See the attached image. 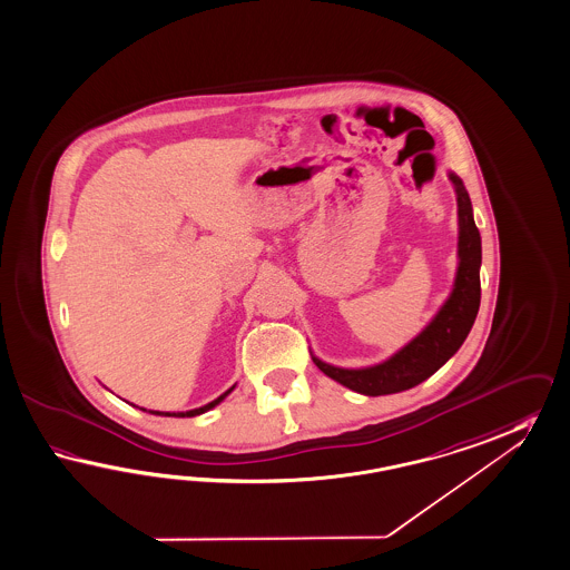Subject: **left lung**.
I'll use <instances>...</instances> for the list:
<instances>
[{
  "label": "left lung",
  "instance_id": "obj_1",
  "mask_svg": "<svg viewBox=\"0 0 570 570\" xmlns=\"http://www.w3.org/2000/svg\"><path fill=\"white\" fill-rule=\"evenodd\" d=\"M456 205H459V271L454 289L449 302L442 306L436 318L425 326L409 345L391 360L364 370H345L324 364L312 357L328 379L341 382L355 393L379 396V394L401 393L411 386L430 379L439 367L446 364L475 322L482 297L480 264H482V237L473 220L471 200L465 184L451 174Z\"/></svg>",
  "mask_w": 570,
  "mask_h": 570
}]
</instances>
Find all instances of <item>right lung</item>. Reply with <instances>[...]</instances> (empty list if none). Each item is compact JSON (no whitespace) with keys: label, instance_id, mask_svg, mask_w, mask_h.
I'll return each mask as SVG.
<instances>
[{"label":"right lung","instance_id":"right-lung-1","mask_svg":"<svg viewBox=\"0 0 570 570\" xmlns=\"http://www.w3.org/2000/svg\"><path fill=\"white\" fill-rule=\"evenodd\" d=\"M232 391H234V386H232L227 393L220 394L219 399H215L213 403L205 405V407L191 409V411H186V413H177V417H194V415H200V413H205V411H208V409H213L215 405H219L220 401H223L227 394L232 393ZM157 415H171V413H157Z\"/></svg>","mask_w":570,"mask_h":570}]
</instances>
